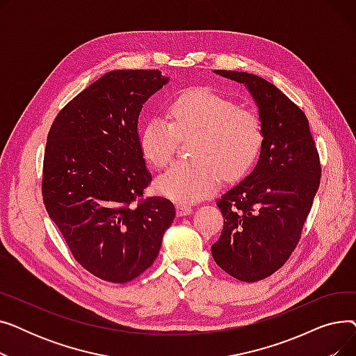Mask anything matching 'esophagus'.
I'll return each mask as SVG.
<instances>
[{
    "instance_id": "esophagus-1",
    "label": "esophagus",
    "mask_w": 356,
    "mask_h": 356,
    "mask_svg": "<svg viewBox=\"0 0 356 356\" xmlns=\"http://www.w3.org/2000/svg\"><path fill=\"white\" fill-rule=\"evenodd\" d=\"M176 212H177V216H186V215H191L193 212V209H192V207H189V204L179 203L176 207Z\"/></svg>"
}]
</instances>
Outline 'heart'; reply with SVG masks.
<instances>
[{
  "instance_id": "heart-1",
  "label": "heart",
  "mask_w": 356,
  "mask_h": 356,
  "mask_svg": "<svg viewBox=\"0 0 356 356\" xmlns=\"http://www.w3.org/2000/svg\"><path fill=\"white\" fill-rule=\"evenodd\" d=\"M196 136L191 163H177L156 179L160 195L177 203H195L222 183L244 177L264 143L259 118L251 111L207 88L181 92L170 104V120L156 114L140 133L145 161L161 168L170 163L179 138Z\"/></svg>"
}]
</instances>
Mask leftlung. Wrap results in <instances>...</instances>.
I'll list each match as a JSON object with an SVG mask.
<instances>
[{
  "label": "left lung",
  "mask_w": 356,
  "mask_h": 356,
  "mask_svg": "<svg viewBox=\"0 0 356 356\" xmlns=\"http://www.w3.org/2000/svg\"><path fill=\"white\" fill-rule=\"evenodd\" d=\"M244 85L263 125L264 143L252 172L218 200L223 229L212 245L215 263L254 283L282 267L300 239L321 183V161L305 112L266 79L215 70Z\"/></svg>",
  "instance_id": "1"
}]
</instances>
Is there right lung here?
Instances as JSON below:
<instances>
[{
	"label": "right lung",
	"instance_id": "1",
	"mask_svg": "<svg viewBox=\"0 0 356 356\" xmlns=\"http://www.w3.org/2000/svg\"><path fill=\"white\" fill-rule=\"evenodd\" d=\"M168 83L160 70H112L56 117L42 192L74 259L109 283H127L159 255L175 220L165 197L138 200L152 181L140 149L143 105Z\"/></svg>",
	"mask_w": 356,
	"mask_h": 356
}]
</instances>
